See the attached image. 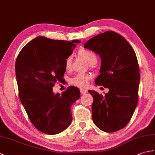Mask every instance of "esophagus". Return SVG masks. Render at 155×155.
I'll return each mask as SVG.
<instances>
[{"instance_id":"34e87169","label":"esophagus","mask_w":155,"mask_h":155,"mask_svg":"<svg viewBox=\"0 0 155 155\" xmlns=\"http://www.w3.org/2000/svg\"><path fill=\"white\" fill-rule=\"evenodd\" d=\"M80 91H81V93L82 94L87 93V91L86 89H83V88H81V89H80Z\"/></svg>"}]
</instances>
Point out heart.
Segmentation results:
<instances>
[{"label": "heart", "instance_id": "heart-1", "mask_svg": "<svg viewBox=\"0 0 155 155\" xmlns=\"http://www.w3.org/2000/svg\"><path fill=\"white\" fill-rule=\"evenodd\" d=\"M78 55H79L81 57L83 58L84 60H86L88 63L91 64V66L95 64L97 62V54L92 51L87 50V49H81V50H80L79 52H78ZM72 57L71 55L68 56V57L66 58L64 66L65 68L67 69V70H70L71 69L72 66ZM91 77V74L88 73L78 74L77 75H75L74 77L71 78L70 84L77 87H86L88 85V81H90Z\"/></svg>", "mask_w": 155, "mask_h": 155}]
</instances>
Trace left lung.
Here are the masks:
<instances>
[{
	"label": "left lung",
	"mask_w": 155,
	"mask_h": 155,
	"mask_svg": "<svg viewBox=\"0 0 155 155\" xmlns=\"http://www.w3.org/2000/svg\"><path fill=\"white\" fill-rule=\"evenodd\" d=\"M84 47L99 54L101 74L95 84L109 89L104 96L88 90L93 97V120L101 130L116 132L129 123L138 104L140 71L136 54L126 39L111 31L91 38Z\"/></svg>",
	"instance_id": "left-lung-1"
}]
</instances>
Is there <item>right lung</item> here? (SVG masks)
<instances>
[{
    "label": "right lung",
    "mask_w": 155,
    "mask_h": 155,
    "mask_svg": "<svg viewBox=\"0 0 155 155\" xmlns=\"http://www.w3.org/2000/svg\"><path fill=\"white\" fill-rule=\"evenodd\" d=\"M81 42L38 37L26 45L16 58L20 100L32 124L42 133H60L71 123V106L80 98L79 89L69 87L62 94H54L52 87L63 79L66 58Z\"/></svg>",
    "instance_id": "obj_1"
}]
</instances>
